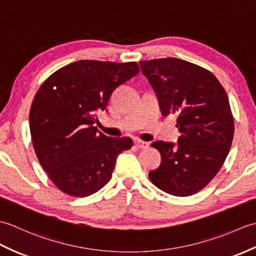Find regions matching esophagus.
Wrapping results in <instances>:
<instances>
[{
    "mask_svg": "<svg viewBox=\"0 0 256 256\" xmlns=\"http://www.w3.org/2000/svg\"><path fill=\"white\" fill-rule=\"evenodd\" d=\"M135 145H136V148H148L150 144L148 142H144V140H135Z\"/></svg>",
    "mask_w": 256,
    "mask_h": 256,
    "instance_id": "1",
    "label": "esophagus"
}]
</instances>
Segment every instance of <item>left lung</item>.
Instances as JSON below:
<instances>
[{
	"mask_svg": "<svg viewBox=\"0 0 256 256\" xmlns=\"http://www.w3.org/2000/svg\"><path fill=\"white\" fill-rule=\"evenodd\" d=\"M158 98L164 116L176 114L177 144L156 140L160 167L150 182L172 196L187 197L208 184L224 165L232 144L234 122L219 80L198 64L178 58L140 62Z\"/></svg>",
	"mask_w": 256,
	"mask_h": 256,
	"instance_id": "8db88e82",
	"label": "left lung"
}]
</instances>
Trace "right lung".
<instances>
[{
	"mask_svg": "<svg viewBox=\"0 0 256 256\" xmlns=\"http://www.w3.org/2000/svg\"><path fill=\"white\" fill-rule=\"evenodd\" d=\"M138 72L134 62L79 60L57 70L38 89L30 112L32 146L62 192H96L111 179L118 155L132 148L130 138L106 136L94 123L114 90Z\"/></svg>",
	"mask_w": 256,
	"mask_h": 256,
	"instance_id": "1",
	"label": "right lung"
}]
</instances>
